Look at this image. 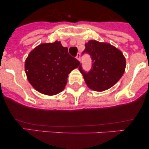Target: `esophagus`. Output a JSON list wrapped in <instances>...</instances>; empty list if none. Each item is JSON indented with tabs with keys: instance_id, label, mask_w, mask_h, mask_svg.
Segmentation results:
<instances>
[{
	"instance_id": "esophagus-1",
	"label": "esophagus",
	"mask_w": 149,
	"mask_h": 149,
	"mask_svg": "<svg viewBox=\"0 0 149 149\" xmlns=\"http://www.w3.org/2000/svg\"><path fill=\"white\" fill-rule=\"evenodd\" d=\"M76 59L79 61H81V53H79V52L77 54V55H76Z\"/></svg>"
}]
</instances>
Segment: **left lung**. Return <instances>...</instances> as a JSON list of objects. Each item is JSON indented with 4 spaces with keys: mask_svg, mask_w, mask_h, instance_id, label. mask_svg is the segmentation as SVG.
<instances>
[{
    "mask_svg": "<svg viewBox=\"0 0 149 149\" xmlns=\"http://www.w3.org/2000/svg\"><path fill=\"white\" fill-rule=\"evenodd\" d=\"M84 52L89 54L92 68L88 73L79 66L84 81L90 89L103 91L113 86L123 76L125 70V58L123 52L107 42L89 40L85 44Z\"/></svg>",
    "mask_w": 149,
    "mask_h": 149,
    "instance_id": "8db88e82",
    "label": "left lung"
}]
</instances>
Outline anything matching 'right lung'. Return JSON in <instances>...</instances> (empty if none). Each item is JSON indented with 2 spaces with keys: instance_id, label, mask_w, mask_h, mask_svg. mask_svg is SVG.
<instances>
[{
  "instance_id": "obj_1",
  "label": "right lung",
  "mask_w": 149,
  "mask_h": 149,
  "mask_svg": "<svg viewBox=\"0 0 149 149\" xmlns=\"http://www.w3.org/2000/svg\"><path fill=\"white\" fill-rule=\"evenodd\" d=\"M80 62L70 56L61 42L42 43L25 61V72L34 89L45 95L59 94L65 88L68 74Z\"/></svg>"
}]
</instances>
